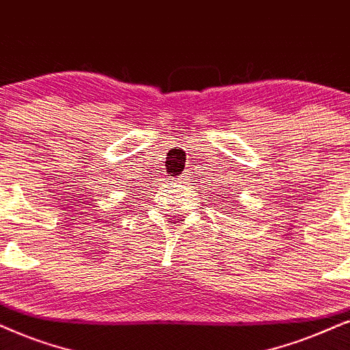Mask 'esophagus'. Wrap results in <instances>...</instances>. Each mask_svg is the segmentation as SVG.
<instances>
[{
	"instance_id": "34e87169",
	"label": "esophagus",
	"mask_w": 350,
	"mask_h": 350,
	"mask_svg": "<svg viewBox=\"0 0 350 350\" xmlns=\"http://www.w3.org/2000/svg\"><path fill=\"white\" fill-rule=\"evenodd\" d=\"M178 180H179V184H184V185H185V184L189 183V176H185V174L180 176V178H179Z\"/></svg>"
}]
</instances>
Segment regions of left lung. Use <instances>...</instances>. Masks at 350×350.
Here are the masks:
<instances>
[{
  "label": "left lung",
  "mask_w": 350,
  "mask_h": 350,
  "mask_svg": "<svg viewBox=\"0 0 350 350\" xmlns=\"http://www.w3.org/2000/svg\"><path fill=\"white\" fill-rule=\"evenodd\" d=\"M219 202H221V203H224V205H229V206H232V205H234V200H232L231 193H229V192L221 193V196H219Z\"/></svg>",
  "instance_id": "obj_1"
}]
</instances>
